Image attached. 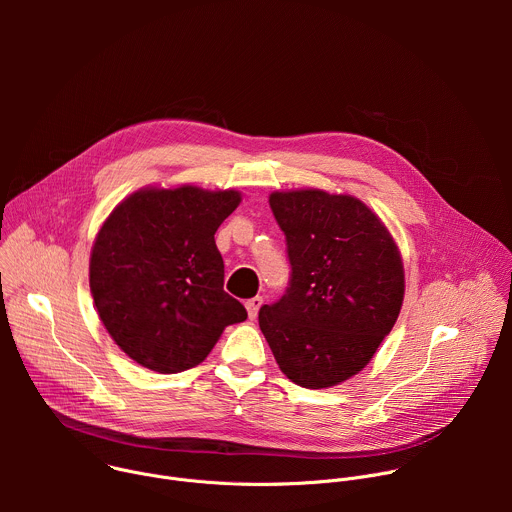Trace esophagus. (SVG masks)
I'll list each match as a JSON object with an SVG mask.
<instances>
[{"label":"esophagus","mask_w":512,"mask_h":512,"mask_svg":"<svg viewBox=\"0 0 512 512\" xmlns=\"http://www.w3.org/2000/svg\"><path fill=\"white\" fill-rule=\"evenodd\" d=\"M263 306V298H251V300H247V304H245V308H247V314H249V318L251 320H255L257 318V314H259V308Z\"/></svg>","instance_id":"esophagus-1"}]
</instances>
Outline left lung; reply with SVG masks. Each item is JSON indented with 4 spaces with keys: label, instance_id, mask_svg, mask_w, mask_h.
I'll return each mask as SVG.
<instances>
[{
    "label": "left lung",
    "instance_id": "left-lung-1",
    "mask_svg": "<svg viewBox=\"0 0 512 512\" xmlns=\"http://www.w3.org/2000/svg\"><path fill=\"white\" fill-rule=\"evenodd\" d=\"M287 241L285 296L259 310L281 373L328 389L360 373L393 330L405 296L401 251L381 218L350 194L271 192Z\"/></svg>",
    "mask_w": 512,
    "mask_h": 512
}]
</instances>
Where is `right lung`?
<instances>
[{"label": "right lung", "mask_w": 512, "mask_h": 512, "mask_svg": "<svg viewBox=\"0 0 512 512\" xmlns=\"http://www.w3.org/2000/svg\"><path fill=\"white\" fill-rule=\"evenodd\" d=\"M239 204V190L145 186L105 218L91 251V294L109 336L141 367L192 369L227 326L247 320L223 289L214 243Z\"/></svg>", "instance_id": "right-lung-1"}]
</instances>
